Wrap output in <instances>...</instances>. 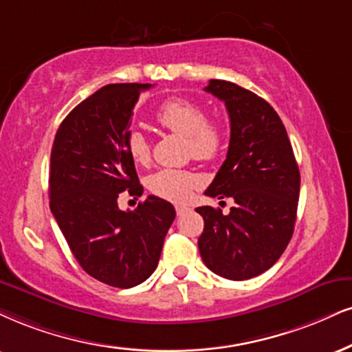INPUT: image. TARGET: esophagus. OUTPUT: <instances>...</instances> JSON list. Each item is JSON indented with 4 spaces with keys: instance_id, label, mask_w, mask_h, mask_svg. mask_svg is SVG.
<instances>
[{
    "instance_id": "1",
    "label": "esophagus",
    "mask_w": 352,
    "mask_h": 352,
    "mask_svg": "<svg viewBox=\"0 0 352 352\" xmlns=\"http://www.w3.org/2000/svg\"><path fill=\"white\" fill-rule=\"evenodd\" d=\"M190 209L189 207H186V206H176V214L177 215H184L186 212H189Z\"/></svg>"
}]
</instances>
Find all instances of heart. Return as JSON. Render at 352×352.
<instances>
[{"instance_id": "b5f03b06", "label": "heart", "mask_w": 352, "mask_h": 352, "mask_svg": "<svg viewBox=\"0 0 352 352\" xmlns=\"http://www.w3.org/2000/svg\"><path fill=\"white\" fill-rule=\"evenodd\" d=\"M206 109L188 98H171L156 111V122L169 132L186 138V148L199 162H212L222 153L225 145L223 127L215 120L206 119ZM125 150L133 163L150 162V145L145 135L132 130L125 137ZM199 177L184 169H160L150 176L148 189L155 196L173 202L188 201Z\"/></svg>"}]
</instances>
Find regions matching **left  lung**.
<instances>
[{
	"label": "left lung",
	"mask_w": 352,
	"mask_h": 352,
	"mask_svg": "<svg viewBox=\"0 0 352 352\" xmlns=\"http://www.w3.org/2000/svg\"><path fill=\"white\" fill-rule=\"evenodd\" d=\"M225 102L230 145L206 196L232 197L223 215L210 206L199 236L202 261L215 274L246 280L274 266L287 248L296 225L300 173L280 117L258 94L225 80L204 88Z\"/></svg>",
	"instance_id": "obj_1"
}]
</instances>
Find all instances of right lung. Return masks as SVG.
<instances>
[{"mask_svg":"<svg viewBox=\"0 0 352 352\" xmlns=\"http://www.w3.org/2000/svg\"><path fill=\"white\" fill-rule=\"evenodd\" d=\"M151 85H107L60 124L49 171L50 210L80 266L94 279L129 289L153 274L176 217L164 199L148 196L120 210L122 192L140 197L135 164L125 150L133 107Z\"/></svg>","mask_w":352,"mask_h":352,"instance_id":"add662e5","label":"right lung"}]
</instances>
